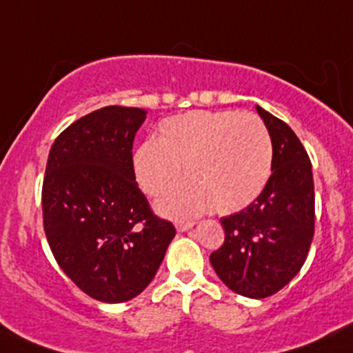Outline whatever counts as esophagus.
Instances as JSON below:
<instances>
[{"instance_id": "1", "label": "esophagus", "mask_w": 353, "mask_h": 353, "mask_svg": "<svg viewBox=\"0 0 353 353\" xmlns=\"http://www.w3.org/2000/svg\"><path fill=\"white\" fill-rule=\"evenodd\" d=\"M192 226H194V223H192V221H177L176 223L177 231H188V230H191Z\"/></svg>"}]
</instances>
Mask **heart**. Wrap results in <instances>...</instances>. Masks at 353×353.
Returning <instances> with one entry per match:
<instances>
[{
	"mask_svg": "<svg viewBox=\"0 0 353 353\" xmlns=\"http://www.w3.org/2000/svg\"><path fill=\"white\" fill-rule=\"evenodd\" d=\"M273 145L265 123L236 110H191L164 119L159 139L135 149L134 174L147 196H162L179 179L188 181L159 203L168 216L184 218L212 208L218 214L243 211L270 179Z\"/></svg>",
	"mask_w": 353,
	"mask_h": 353,
	"instance_id": "obj_1",
	"label": "heart"
}]
</instances>
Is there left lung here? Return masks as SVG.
<instances>
[{"label": "left lung", "mask_w": 353, "mask_h": 353, "mask_svg": "<svg viewBox=\"0 0 353 353\" xmlns=\"http://www.w3.org/2000/svg\"><path fill=\"white\" fill-rule=\"evenodd\" d=\"M258 108L271 144V176L254 203L221 218L224 243L209 261L228 288L248 298L280 292L301 270L315 233L312 162L288 125Z\"/></svg>", "instance_id": "left-lung-1"}]
</instances>
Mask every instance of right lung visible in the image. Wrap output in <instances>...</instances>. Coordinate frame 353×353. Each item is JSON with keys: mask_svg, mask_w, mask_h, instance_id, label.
<instances>
[{"mask_svg": "<svg viewBox=\"0 0 353 353\" xmlns=\"http://www.w3.org/2000/svg\"><path fill=\"white\" fill-rule=\"evenodd\" d=\"M145 115L99 108L70 123L46 161L41 208L50 250L73 283L105 303L137 296L176 236L135 183L132 145Z\"/></svg>", "mask_w": 353, "mask_h": 353, "instance_id": "obj_1", "label": "right lung"}]
</instances>
